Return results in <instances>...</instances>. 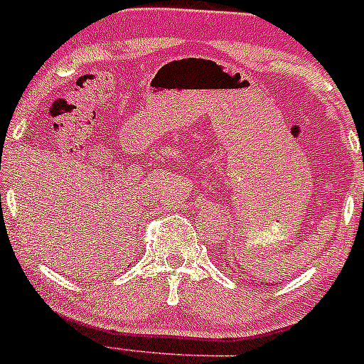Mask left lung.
I'll use <instances>...</instances> for the list:
<instances>
[{"label": "left lung", "mask_w": 364, "mask_h": 364, "mask_svg": "<svg viewBox=\"0 0 364 364\" xmlns=\"http://www.w3.org/2000/svg\"><path fill=\"white\" fill-rule=\"evenodd\" d=\"M263 284H264V282H263Z\"/></svg>", "instance_id": "1"}]
</instances>
